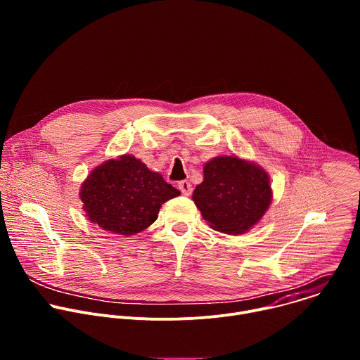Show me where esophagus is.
Returning <instances> with one entry per match:
<instances>
[{
	"instance_id": "1",
	"label": "esophagus",
	"mask_w": 360,
	"mask_h": 360,
	"mask_svg": "<svg viewBox=\"0 0 360 360\" xmlns=\"http://www.w3.org/2000/svg\"><path fill=\"white\" fill-rule=\"evenodd\" d=\"M178 188L181 189V192L184 193V195H191V192H192V185H191V182H188V181H179L178 182Z\"/></svg>"
}]
</instances>
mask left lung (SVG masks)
Wrapping results in <instances>:
<instances>
[{"label":"left lung","mask_w":360,"mask_h":360,"mask_svg":"<svg viewBox=\"0 0 360 360\" xmlns=\"http://www.w3.org/2000/svg\"><path fill=\"white\" fill-rule=\"evenodd\" d=\"M192 199L215 231L240 235L258 222L271 205L268 174L238 157H218L205 164L203 182Z\"/></svg>","instance_id":"left-lung-1"}]
</instances>
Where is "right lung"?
I'll return each instance as SVG.
<instances>
[{"label":"right lung","instance_id":"obj_1","mask_svg":"<svg viewBox=\"0 0 360 360\" xmlns=\"http://www.w3.org/2000/svg\"><path fill=\"white\" fill-rule=\"evenodd\" d=\"M181 192L131 155L96 167L81 188L84 211L94 224L129 236L152 225L161 205Z\"/></svg>","mask_w":360,"mask_h":360}]
</instances>
